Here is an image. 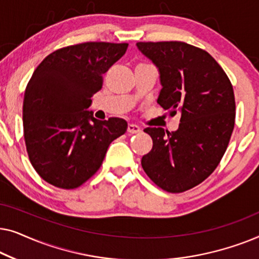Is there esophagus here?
Wrapping results in <instances>:
<instances>
[{
  "mask_svg": "<svg viewBox=\"0 0 259 259\" xmlns=\"http://www.w3.org/2000/svg\"><path fill=\"white\" fill-rule=\"evenodd\" d=\"M127 132L131 133V134H137V133L141 132V128L138 125H134V123H130V125L127 126Z\"/></svg>",
  "mask_w": 259,
  "mask_h": 259,
  "instance_id": "esophagus-1",
  "label": "esophagus"
}]
</instances>
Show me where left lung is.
<instances>
[{
	"instance_id": "left-lung-1",
	"label": "left lung",
	"mask_w": 259,
	"mask_h": 259,
	"mask_svg": "<svg viewBox=\"0 0 259 259\" xmlns=\"http://www.w3.org/2000/svg\"><path fill=\"white\" fill-rule=\"evenodd\" d=\"M137 47L160 73L158 104L171 116L182 114L176 132L144 130L153 147L141 166L160 189L184 192L203 183L228 148L236 118L231 81L207 52L185 42H138Z\"/></svg>"
}]
</instances>
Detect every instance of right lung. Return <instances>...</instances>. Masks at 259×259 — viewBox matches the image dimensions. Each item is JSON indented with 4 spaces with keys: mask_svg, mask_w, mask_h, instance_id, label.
Wrapping results in <instances>:
<instances>
[{
    "mask_svg": "<svg viewBox=\"0 0 259 259\" xmlns=\"http://www.w3.org/2000/svg\"><path fill=\"white\" fill-rule=\"evenodd\" d=\"M128 44L84 42L46 56L24 91L22 119L28 157L46 182L76 189L100 168L109 144L122 136L120 118L95 119L87 111L104 74Z\"/></svg>",
    "mask_w": 259,
    "mask_h": 259,
    "instance_id": "obj_1",
    "label": "right lung"
}]
</instances>
